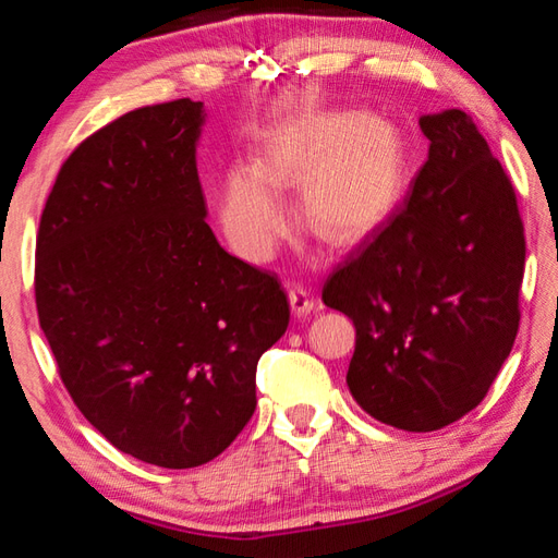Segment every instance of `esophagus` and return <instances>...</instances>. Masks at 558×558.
<instances>
[{
    "instance_id": "esophagus-1",
    "label": "esophagus",
    "mask_w": 558,
    "mask_h": 558,
    "mask_svg": "<svg viewBox=\"0 0 558 558\" xmlns=\"http://www.w3.org/2000/svg\"><path fill=\"white\" fill-rule=\"evenodd\" d=\"M288 298H290L292 313H295L298 317H305V315H310V313H313V310H315V298L310 295V292H307L305 288L292 286L290 292H288Z\"/></svg>"
}]
</instances>
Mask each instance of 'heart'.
I'll return each mask as SVG.
<instances>
[{"instance_id": "heart-1", "label": "heart", "mask_w": 558, "mask_h": 558, "mask_svg": "<svg viewBox=\"0 0 558 558\" xmlns=\"http://www.w3.org/2000/svg\"><path fill=\"white\" fill-rule=\"evenodd\" d=\"M405 169L403 135L391 120L359 110L288 120L263 140L256 165H231L223 174V233L245 260H268L292 221L282 186L302 182L307 223L329 243L356 245L396 209Z\"/></svg>"}]
</instances>
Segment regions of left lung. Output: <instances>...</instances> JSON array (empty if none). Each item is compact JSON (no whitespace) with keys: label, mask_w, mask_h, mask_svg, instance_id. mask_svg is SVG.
Returning <instances> with one entry per match:
<instances>
[{"label":"left lung","mask_w":558,"mask_h":558,"mask_svg":"<svg viewBox=\"0 0 558 558\" xmlns=\"http://www.w3.org/2000/svg\"><path fill=\"white\" fill-rule=\"evenodd\" d=\"M418 125L428 162L323 300L356 327L354 401L428 433L475 409L512 352L526 248L514 189L470 116L450 108Z\"/></svg>","instance_id":"obj_1"}]
</instances>
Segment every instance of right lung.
<instances>
[{
    "instance_id": "1",
    "label": "right lung",
    "mask_w": 558,
    "mask_h": 558,
    "mask_svg": "<svg viewBox=\"0 0 558 558\" xmlns=\"http://www.w3.org/2000/svg\"><path fill=\"white\" fill-rule=\"evenodd\" d=\"M204 122L182 98L98 130L63 162L36 241V310L71 399L118 450L169 470L231 446L290 323L278 278L204 221Z\"/></svg>"
}]
</instances>
